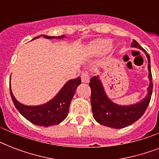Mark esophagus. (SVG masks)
Segmentation results:
<instances>
[{
  "mask_svg": "<svg viewBox=\"0 0 159 159\" xmlns=\"http://www.w3.org/2000/svg\"><path fill=\"white\" fill-rule=\"evenodd\" d=\"M81 78H82V82H84V83H87V82H89L90 80V76L89 73L87 72H83L81 76Z\"/></svg>",
  "mask_w": 159,
  "mask_h": 159,
  "instance_id": "1",
  "label": "esophagus"
}]
</instances>
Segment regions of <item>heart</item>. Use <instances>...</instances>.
Returning a JSON list of instances; mask_svg holds the SVG:
<instances>
[{
    "mask_svg": "<svg viewBox=\"0 0 159 159\" xmlns=\"http://www.w3.org/2000/svg\"><path fill=\"white\" fill-rule=\"evenodd\" d=\"M111 45V42L106 39H97L92 41L88 46V51L93 55L102 54L108 50Z\"/></svg>",
    "mask_w": 159,
    "mask_h": 159,
    "instance_id": "b5f03b06",
    "label": "heart"
}]
</instances>
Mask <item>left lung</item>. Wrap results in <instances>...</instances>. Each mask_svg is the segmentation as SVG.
<instances>
[{
    "label": "left lung",
    "instance_id": "left-lung-1",
    "mask_svg": "<svg viewBox=\"0 0 159 159\" xmlns=\"http://www.w3.org/2000/svg\"><path fill=\"white\" fill-rule=\"evenodd\" d=\"M131 47L143 50L148 57V79L150 82L148 87V94L145 98L136 104L120 106L111 102L106 96L99 76L92 77L90 80L89 86L92 90L91 104L92 113L95 120L102 125L114 129H122L130 125L143 116L150 102L153 91L150 57L134 39H133L131 43Z\"/></svg>",
    "mask_w": 159,
    "mask_h": 159
}]
</instances>
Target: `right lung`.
<instances>
[{
    "label": "right lung",
    "instance_id": "add662e5",
    "mask_svg": "<svg viewBox=\"0 0 159 159\" xmlns=\"http://www.w3.org/2000/svg\"><path fill=\"white\" fill-rule=\"evenodd\" d=\"M45 39H62L64 35L57 36H48L41 34ZM35 37L34 39H38ZM81 84V78L77 77L76 79L69 80L66 82V84L62 87L59 92L57 93L53 99L45 104L40 106H25L20 103L15 98L13 93L11 92V99L13 101L16 108L20 111V113L27 119L31 123L34 124L38 126H48L58 125L66 119L69 111V106L72 97L74 96L77 87Z\"/></svg>",
    "mask_w": 159,
    "mask_h": 159
}]
</instances>
